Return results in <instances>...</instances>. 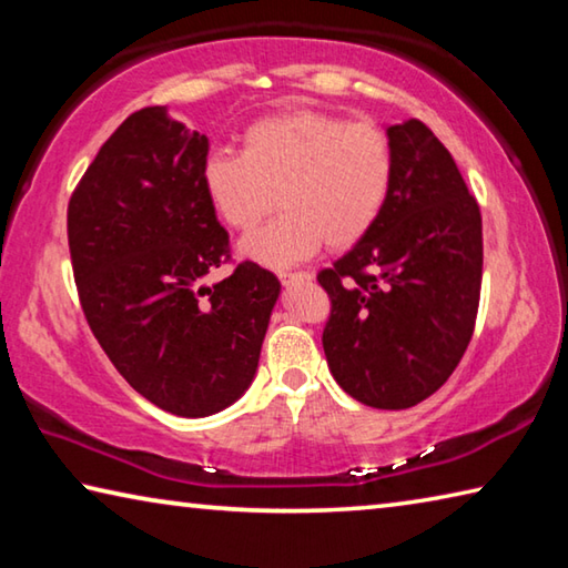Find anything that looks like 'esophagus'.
I'll return each mask as SVG.
<instances>
[{"label": "esophagus", "mask_w": 568, "mask_h": 568, "mask_svg": "<svg viewBox=\"0 0 568 568\" xmlns=\"http://www.w3.org/2000/svg\"><path fill=\"white\" fill-rule=\"evenodd\" d=\"M277 277H281L283 285H291V283H297V281H311V273L307 271H301V273H285V271H277Z\"/></svg>", "instance_id": "34e87169"}]
</instances>
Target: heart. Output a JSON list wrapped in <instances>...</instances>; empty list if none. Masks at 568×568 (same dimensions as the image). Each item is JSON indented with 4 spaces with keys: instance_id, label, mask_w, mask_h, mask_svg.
<instances>
[{
    "instance_id": "b5f03b06",
    "label": "heart",
    "mask_w": 568,
    "mask_h": 568,
    "mask_svg": "<svg viewBox=\"0 0 568 568\" xmlns=\"http://www.w3.org/2000/svg\"><path fill=\"white\" fill-rule=\"evenodd\" d=\"M396 150L386 128L315 110L271 114L243 132V155L213 152L203 165L210 205L227 227L247 233L240 253L287 267L331 250L358 245L388 205Z\"/></svg>"
}]
</instances>
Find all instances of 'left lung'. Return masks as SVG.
I'll list each match as a JSON object with an SVG mask.
<instances>
[{"instance_id":"1","label":"left lung","mask_w":568,"mask_h":568,"mask_svg":"<svg viewBox=\"0 0 568 568\" xmlns=\"http://www.w3.org/2000/svg\"><path fill=\"white\" fill-rule=\"evenodd\" d=\"M396 178L378 223L318 283L323 351L355 400L400 410L444 386L476 328L480 210L450 152L420 120L390 124Z\"/></svg>"}]
</instances>
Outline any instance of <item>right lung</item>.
Segmentation results:
<instances>
[{"mask_svg":"<svg viewBox=\"0 0 568 568\" xmlns=\"http://www.w3.org/2000/svg\"><path fill=\"white\" fill-rule=\"evenodd\" d=\"M207 138L132 112L84 170L67 205L77 295L90 331L130 386L158 408L203 418L253 383L277 277L233 261L203 185Z\"/></svg>","mask_w":568,"mask_h":568,"instance_id":"obj_1","label":"right lung"}]
</instances>
